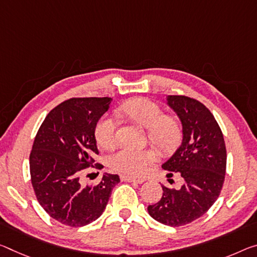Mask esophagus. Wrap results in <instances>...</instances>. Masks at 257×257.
Returning a JSON list of instances; mask_svg holds the SVG:
<instances>
[{
    "instance_id": "esophagus-1",
    "label": "esophagus",
    "mask_w": 257,
    "mask_h": 257,
    "mask_svg": "<svg viewBox=\"0 0 257 257\" xmlns=\"http://www.w3.org/2000/svg\"><path fill=\"white\" fill-rule=\"evenodd\" d=\"M120 178H121V181H123V182H135V183H138V184H142V183L145 181L144 178L133 177V176H129V175H121Z\"/></svg>"
}]
</instances>
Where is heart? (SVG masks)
Listing matches in <instances>:
<instances>
[{
	"label": "heart",
	"instance_id": "obj_1",
	"mask_svg": "<svg viewBox=\"0 0 257 257\" xmlns=\"http://www.w3.org/2000/svg\"><path fill=\"white\" fill-rule=\"evenodd\" d=\"M121 112L136 123L146 128L150 142L164 152L176 148L181 141L180 122L172 115H164L161 107L148 98H133L121 106ZM97 144L103 149H111L116 141V122L105 115L95 128ZM157 160L152 149L122 148L111 154L109 166L117 172L141 176Z\"/></svg>",
	"mask_w": 257,
	"mask_h": 257
}]
</instances>
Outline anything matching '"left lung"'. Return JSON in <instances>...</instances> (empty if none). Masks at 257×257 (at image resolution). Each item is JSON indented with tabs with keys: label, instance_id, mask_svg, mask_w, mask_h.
Here are the masks:
<instances>
[{
	"label": "left lung",
	"instance_id": "8db88e82",
	"mask_svg": "<svg viewBox=\"0 0 257 257\" xmlns=\"http://www.w3.org/2000/svg\"><path fill=\"white\" fill-rule=\"evenodd\" d=\"M168 105L182 121L183 142L162 168L168 177L180 175L183 184L180 189L162 185L161 199L148 210L158 222L182 226L201 217L217 200L225 178L226 149L217 121L202 103L172 95Z\"/></svg>",
	"mask_w": 257,
	"mask_h": 257
}]
</instances>
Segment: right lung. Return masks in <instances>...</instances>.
I'll return each mask as SVG.
<instances>
[{
	"label": "right lung",
	"instance_id": "right-lung-1",
	"mask_svg": "<svg viewBox=\"0 0 257 257\" xmlns=\"http://www.w3.org/2000/svg\"><path fill=\"white\" fill-rule=\"evenodd\" d=\"M109 97L70 98L48 113L30 154L31 182L41 207L64 225L77 227L96 221L106 207L117 175L104 173L98 184L81 180L98 154L95 128L107 111ZM90 175V174H89Z\"/></svg>",
	"mask_w": 257,
	"mask_h": 257
}]
</instances>
